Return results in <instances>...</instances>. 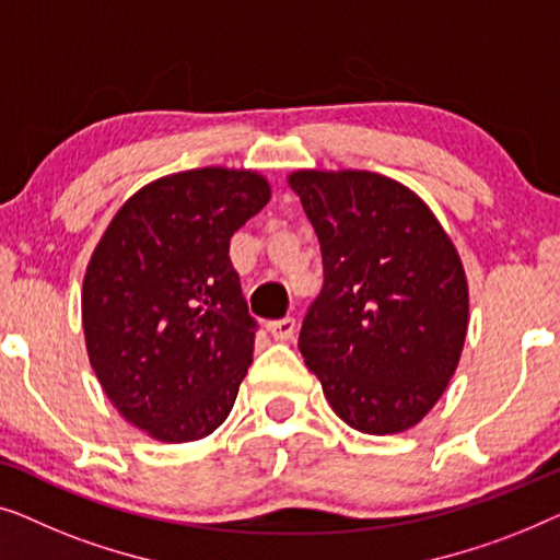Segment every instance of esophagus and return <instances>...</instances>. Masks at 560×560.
Wrapping results in <instances>:
<instances>
[{
    "label": "esophagus",
    "instance_id": "obj_1",
    "mask_svg": "<svg viewBox=\"0 0 560 560\" xmlns=\"http://www.w3.org/2000/svg\"><path fill=\"white\" fill-rule=\"evenodd\" d=\"M269 332H271L273 340L287 342L296 332V319L294 317H283V319H277V322H269Z\"/></svg>",
    "mask_w": 560,
    "mask_h": 560
}]
</instances>
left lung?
I'll return each mask as SVG.
<instances>
[{
	"label": "left lung",
	"mask_w": 560,
	"mask_h": 560,
	"mask_svg": "<svg viewBox=\"0 0 560 560\" xmlns=\"http://www.w3.org/2000/svg\"><path fill=\"white\" fill-rule=\"evenodd\" d=\"M291 190L317 233L325 283L299 332L332 411L398 434L459 365L469 291L459 254L419 195L375 172L302 170Z\"/></svg>",
	"instance_id": "8db88e82"
}]
</instances>
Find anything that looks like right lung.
<instances>
[{
	"mask_svg": "<svg viewBox=\"0 0 560 560\" xmlns=\"http://www.w3.org/2000/svg\"><path fill=\"white\" fill-rule=\"evenodd\" d=\"M269 198L256 172H177L131 195L93 250L81 299L91 365L156 441L205 439L231 413L258 325L228 250Z\"/></svg>",
	"mask_w": 560,
	"mask_h": 560,
	"instance_id": "add662e5",
	"label": "right lung"
}]
</instances>
